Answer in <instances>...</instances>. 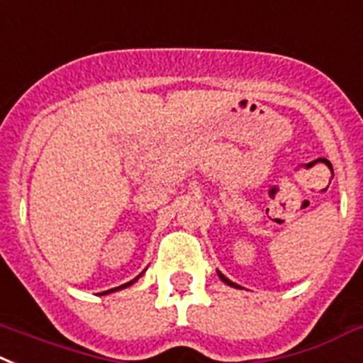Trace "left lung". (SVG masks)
I'll use <instances>...</instances> for the list:
<instances>
[{
  "mask_svg": "<svg viewBox=\"0 0 363 363\" xmlns=\"http://www.w3.org/2000/svg\"><path fill=\"white\" fill-rule=\"evenodd\" d=\"M217 274H219V277H220V281H225V283H226V285H230V286H234V289H239V285H235V283H234V281H230L228 277H226V276H223V274H220V272H217Z\"/></svg>",
  "mask_w": 363,
  "mask_h": 363,
  "instance_id": "obj_1",
  "label": "left lung"
}]
</instances>
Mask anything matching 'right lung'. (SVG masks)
I'll return each instance as SVG.
<instances>
[{
    "instance_id": "right-lung-1",
    "label": "right lung",
    "mask_w": 363,
    "mask_h": 363,
    "mask_svg": "<svg viewBox=\"0 0 363 363\" xmlns=\"http://www.w3.org/2000/svg\"><path fill=\"white\" fill-rule=\"evenodd\" d=\"M143 276V274H138L137 277H135V279H131V281H128V283H124V285H121V286H116V289H111V291H106V292H100V294H111V292H116V291H122V289H125V286H129V285H133L135 281H137L138 277Z\"/></svg>"
}]
</instances>
